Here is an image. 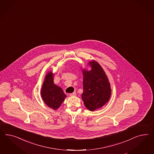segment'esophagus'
<instances>
[{
  "mask_svg": "<svg viewBox=\"0 0 154 154\" xmlns=\"http://www.w3.org/2000/svg\"><path fill=\"white\" fill-rule=\"evenodd\" d=\"M75 95H76L75 92H74V93H73L70 94V96H71V97H74V96H75Z\"/></svg>",
  "mask_w": 154,
  "mask_h": 154,
  "instance_id": "obj_1",
  "label": "esophagus"
}]
</instances>
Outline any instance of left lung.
Returning <instances> with one entry per match:
<instances>
[{
	"label": "left lung",
	"mask_w": 154,
	"mask_h": 154,
	"mask_svg": "<svg viewBox=\"0 0 154 154\" xmlns=\"http://www.w3.org/2000/svg\"><path fill=\"white\" fill-rule=\"evenodd\" d=\"M90 70H83L82 99L85 107L91 111L102 107L111 97V86L107 77L97 61H90Z\"/></svg>",
	"instance_id": "8db88e82"
}]
</instances>
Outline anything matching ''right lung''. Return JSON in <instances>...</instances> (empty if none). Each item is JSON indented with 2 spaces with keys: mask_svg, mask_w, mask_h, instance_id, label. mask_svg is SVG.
Listing matches in <instances>:
<instances>
[{
  "mask_svg": "<svg viewBox=\"0 0 154 154\" xmlns=\"http://www.w3.org/2000/svg\"><path fill=\"white\" fill-rule=\"evenodd\" d=\"M41 93L44 102L54 109L59 107L66 97L62 89L54 84L51 72L46 75Z\"/></svg>",
  "mask_w": 154,
  "mask_h": 154,
  "instance_id": "right-lung-1",
  "label": "right lung"
}]
</instances>
